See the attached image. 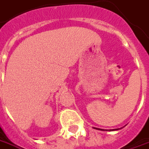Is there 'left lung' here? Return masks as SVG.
<instances>
[{
    "label": "left lung",
    "instance_id": "1",
    "mask_svg": "<svg viewBox=\"0 0 149 149\" xmlns=\"http://www.w3.org/2000/svg\"><path fill=\"white\" fill-rule=\"evenodd\" d=\"M95 129H97V128H95ZM99 130H100V129H99ZM117 130H118V129H117Z\"/></svg>",
    "mask_w": 149,
    "mask_h": 149
}]
</instances>
